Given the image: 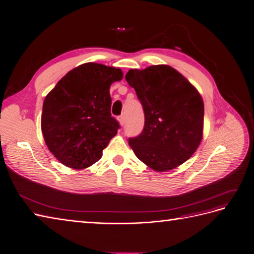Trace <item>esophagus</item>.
Here are the masks:
<instances>
[{
	"label": "esophagus",
	"instance_id": "esophagus-1",
	"mask_svg": "<svg viewBox=\"0 0 254 254\" xmlns=\"http://www.w3.org/2000/svg\"><path fill=\"white\" fill-rule=\"evenodd\" d=\"M119 122H120L121 126H124V125L126 124V116H125V115H121V116L119 117Z\"/></svg>",
	"mask_w": 254,
	"mask_h": 254
}]
</instances>
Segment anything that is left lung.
I'll return each mask as SVG.
<instances>
[{
  "instance_id": "left-lung-1",
  "label": "left lung",
  "mask_w": 254,
  "mask_h": 254,
  "mask_svg": "<svg viewBox=\"0 0 254 254\" xmlns=\"http://www.w3.org/2000/svg\"><path fill=\"white\" fill-rule=\"evenodd\" d=\"M126 79L145 117L142 133L128 139L137 158L159 173L189 160L203 138L204 102L198 90L167 64L130 69Z\"/></svg>"
}]
</instances>
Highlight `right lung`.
Returning a JSON list of instances; mask_svg holds the SVG:
<instances>
[{
	"mask_svg": "<svg viewBox=\"0 0 254 254\" xmlns=\"http://www.w3.org/2000/svg\"><path fill=\"white\" fill-rule=\"evenodd\" d=\"M122 77L119 68L87 63L69 71L48 93L42 133L61 163L83 170L101 158L120 127L111 115L110 87Z\"/></svg>",
	"mask_w": 254,
	"mask_h": 254,
	"instance_id": "right-lung-1",
	"label": "right lung"
}]
</instances>
